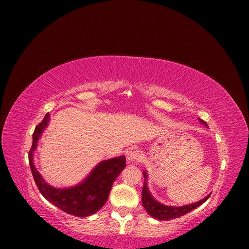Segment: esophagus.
I'll return each mask as SVG.
<instances>
[{
  "instance_id": "34e87169",
  "label": "esophagus",
  "mask_w": 249,
  "mask_h": 249,
  "mask_svg": "<svg viewBox=\"0 0 249 249\" xmlns=\"http://www.w3.org/2000/svg\"><path fill=\"white\" fill-rule=\"evenodd\" d=\"M141 161V156L140 153L136 149H131L129 150V153L126 154V162L127 163H136Z\"/></svg>"
}]
</instances>
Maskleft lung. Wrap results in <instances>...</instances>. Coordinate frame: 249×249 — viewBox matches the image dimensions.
Listing matches in <instances>:
<instances>
[{"instance_id": "1", "label": "left lung", "mask_w": 249, "mask_h": 249, "mask_svg": "<svg viewBox=\"0 0 249 249\" xmlns=\"http://www.w3.org/2000/svg\"><path fill=\"white\" fill-rule=\"evenodd\" d=\"M200 123L206 124H207L203 122V120L199 119ZM143 176H144V183H143V189H142V205L146 210V212L156 219L158 220H170L173 219V218H178L183 216L187 213H189L190 211L194 210L195 208H197L200 206L201 203L205 202L209 197L210 195H207V196L197 201L191 203V205H186L183 207H169V206H165L163 203H160L159 201H157L153 196L150 192L148 191L147 188V173L146 171H143Z\"/></svg>"}]
</instances>
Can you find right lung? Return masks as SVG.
I'll list each match as a JSON object with an SVG mask.
<instances>
[{
  "label": "right lung",
  "instance_id": "add662e5",
  "mask_svg": "<svg viewBox=\"0 0 249 249\" xmlns=\"http://www.w3.org/2000/svg\"><path fill=\"white\" fill-rule=\"evenodd\" d=\"M50 123L47 113L42 122L35 127L32 147L29 152V163L36 186L43 197L62 210L63 212L77 217H87L96 213L108 200L111 187L119 173L125 167V157L120 156L99 163L80 184L70 188H55L50 186L35 168L33 154L38 144L42 132Z\"/></svg>",
  "mask_w": 249,
  "mask_h": 249
}]
</instances>
